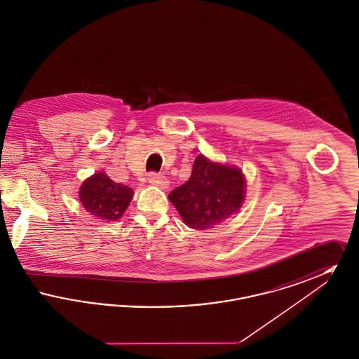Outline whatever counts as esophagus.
Instances as JSON below:
<instances>
[{
	"label": "esophagus",
	"instance_id": "34e87169",
	"mask_svg": "<svg viewBox=\"0 0 359 359\" xmlns=\"http://www.w3.org/2000/svg\"><path fill=\"white\" fill-rule=\"evenodd\" d=\"M148 182H149L152 186H157V187H168V179H167L164 175H161V173L151 172V173L148 175Z\"/></svg>",
	"mask_w": 359,
	"mask_h": 359
}]
</instances>
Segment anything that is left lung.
Returning a JSON list of instances; mask_svg holds the SVG:
<instances>
[{"label": "left lung", "mask_w": 359, "mask_h": 359, "mask_svg": "<svg viewBox=\"0 0 359 359\" xmlns=\"http://www.w3.org/2000/svg\"><path fill=\"white\" fill-rule=\"evenodd\" d=\"M168 198L188 227L205 230L238 211L245 198V179L237 168L211 163L199 154L188 182Z\"/></svg>", "instance_id": "left-lung-1"}]
</instances>
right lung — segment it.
<instances>
[{"mask_svg": "<svg viewBox=\"0 0 359 359\" xmlns=\"http://www.w3.org/2000/svg\"><path fill=\"white\" fill-rule=\"evenodd\" d=\"M133 189L113 182L104 172L87 179L79 191L86 210L103 221H117L132 201Z\"/></svg>", "mask_w": 359, "mask_h": 359, "instance_id": "right-lung-1", "label": "right lung"}]
</instances>
